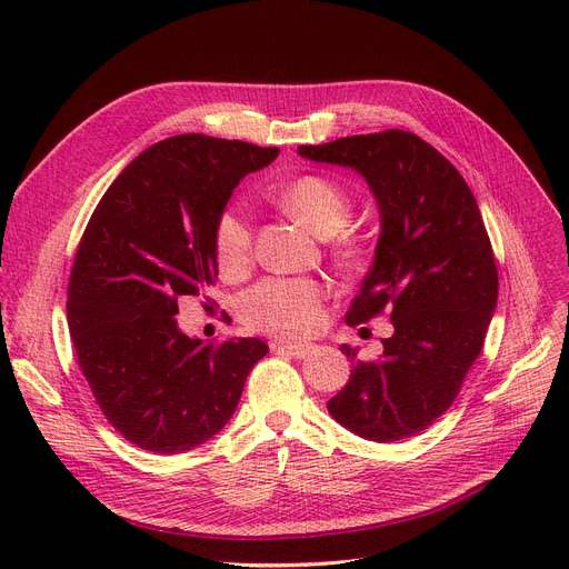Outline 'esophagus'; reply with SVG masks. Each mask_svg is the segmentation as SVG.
I'll list each match as a JSON object with an SVG mask.
<instances>
[{"label": "esophagus", "mask_w": 569, "mask_h": 569, "mask_svg": "<svg viewBox=\"0 0 569 569\" xmlns=\"http://www.w3.org/2000/svg\"><path fill=\"white\" fill-rule=\"evenodd\" d=\"M272 350L281 352V355H290V357H297V360H302V357L311 355L316 350L313 343H274Z\"/></svg>", "instance_id": "1"}]
</instances>
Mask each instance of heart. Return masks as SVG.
Masks as SVG:
<instances>
[{
  "mask_svg": "<svg viewBox=\"0 0 569 569\" xmlns=\"http://www.w3.org/2000/svg\"><path fill=\"white\" fill-rule=\"evenodd\" d=\"M286 212L318 237L337 234L335 251L350 264L367 258V242L346 228L350 193L325 174H302L279 193ZM214 258L226 279H242L253 262V228L239 209H223L214 223ZM327 286L320 279H262L242 297V318L253 330L274 337H305L318 325Z\"/></svg>",
  "mask_w": 569,
  "mask_h": 569,
  "instance_id": "heart-1",
  "label": "heart"
}]
</instances>
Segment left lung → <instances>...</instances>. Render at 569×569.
<instances>
[{
    "label": "left lung",
    "instance_id": "8db88e82",
    "mask_svg": "<svg viewBox=\"0 0 569 569\" xmlns=\"http://www.w3.org/2000/svg\"><path fill=\"white\" fill-rule=\"evenodd\" d=\"M305 159L360 172L380 209L369 274L346 322L390 313L395 335L380 360L352 362L350 380L327 401L339 425L392 442L425 431L457 399L498 300V269L480 207L438 149L401 129L297 147Z\"/></svg>",
    "mask_w": 569,
    "mask_h": 569
}]
</instances>
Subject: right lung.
Returning <instances> with one entry per match:
<instances>
[{
    "mask_svg": "<svg viewBox=\"0 0 569 569\" xmlns=\"http://www.w3.org/2000/svg\"><path fill=\"white\" fill-rule=\"evenodd\" d=\"M277 147L184 133L138 154L103 193L76 251L69 332L106 420L129 442L182 455L232 417L260 339L202 343L177 300L214 283V223L234 187Z\"/></svg>",
    "mask_w": 569,
    "mask_h": 569,
    "instance_id": "1",
    "label": "right lung"
}]
</instances>
